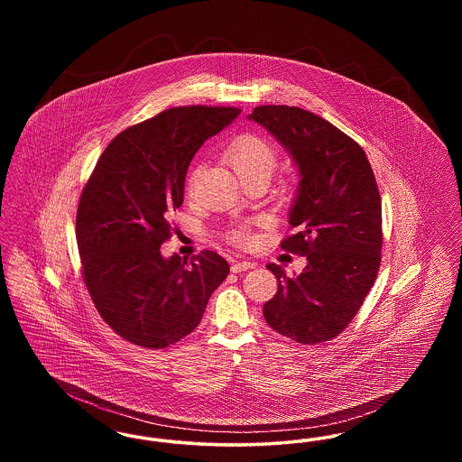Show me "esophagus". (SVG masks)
Instances as JSON below:
<instances>
[{
	"mask_svg": "<svg viewBox=\"0 0 462 462\" xmlns=\"http://www.w3.org/2000/svg\"><path fill=\"white\" fill-rule=\"evenodd\" d=\"M256 263L254 262H247V260H242V262H234L232 263V272L234 273H237V272H242V270H249V268H254Z\"/></svg>",
	"mask_w": 462,
	"mask_h": 462,
	"instance_id": "34e87169",
	"label": "esophagus"
}]
</instances>
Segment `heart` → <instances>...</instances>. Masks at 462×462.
Segmentation results:
<instances>
[{
    "label": "heart",
    "instance_id": "1",
    "mask_svg": "<svg viewBox=\"0 0 462 462\" xmlns=\"http://www.w3.org/2000/svg\"><path fill=\"white\" fill-rule=\"evenodd\" d=\"M279 155L277 151L256 134H244L237 138L230 151H228V162L236 170L241 180L249 176H266L270 178L275 166H277ZM196 173L189 176V192H192ZM230 239L237 244L249 241V234L245 228H234L230 232Z\"/></svg>",
    "mask_w": 462,
    "mask_h": 462
}]
</instances>
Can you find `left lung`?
Listing matches in <instances>:
<instances>
[{
	"mask_svg": "<svg viewBox=\"0 0 462 462\" xmlns=\"http://www.w3.org/2000/svg\"><path fill=\"white\" fill-rule=\"evenodd\" d=\"M247 119L263 126L298 168L289 209L294 234L281 245L308 262L296 277L266 264L279 289L264 303V320L301 345L329 341L352 322L381 263V199L373 168L355 140L313 112L260 106Z\"/></svg>",
	"mask_w": 462,
	"mask_h": 462,
	"instance_id": "obj_1",
	"label": "left lung"
}]
</instances>
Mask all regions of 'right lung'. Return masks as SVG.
I'll use <instances>...</instances> for the list:
<instances>
[{
  "instance_id": "right-lung-1",
  "label": "right lung",
  "mask_w": 462,
  "mask_h": 462,
  "mask_svg": "<svg viewBox=\"0 0 462 462\" xmlns=\"http://www.w3.org/2000/svg\"><path fill=\"white\" fill-rule=\"evenodd\" d=\"M236 107H175L119 133L100 155L78 206L76 239L89 296L121 337L166 348L196 329L230 266L215 251L190 263L164 258L168 215L181 206L200 145Z\"/></svg>"
}]
</instances>
